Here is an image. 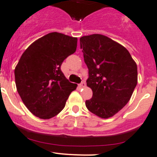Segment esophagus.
<instances>
[{"instance_id": "esophagus-1", "label": "esophagus", "mask_w": 157, "mask_h": 157, "mask_svg": "<svg viewBox=\"0 0 157 157\" xmlns=\"http://www.w3.org/2000/svg\"><path fill=\"white\" fill-rule=\"evenodd\" d=\"M79 86H80V87H85V86H86V83H85L84 81L81 82V83L79 84Z\"/></svg>"}]
</instances>
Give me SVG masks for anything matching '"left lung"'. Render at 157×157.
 Here are the masks:
<instances>
[{
    "label": "left lung",
    "instance_id": "1",
    "mask_svg": "<svg viewBox=\"0 0 157 157\" xmlns=\"http://www.w3.org/2000/svg\"><path fill=\"white\" fill-rule=\"evenodd\" d=\"M80 49L88 68L86 85L93 97L86 108L101 118L119 112L137 84V66L124 47L101 34L80 37Z\"/></svg>",
    "mask_w": 157,
    "mask_h": 157
}]
</instances>
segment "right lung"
<instances>
[{
	"label": "right lung",
	"instance_id": "obj_1",
	"mask_svg": "<svg viewBox=\"0 0 157 157\" xmlns=\"http://www.w3.org/2000/svg\"><path fill=\"white\" fill-rule=\"evenodd\" d=\"M77 38L53 32L38 39L23 53L14 70L17 90L27 109L40 119H51L64 108L77 85L60 70L76 51Z\"/></svg>",
	"mask_w": 157,
	"mask_h": 157
}]
</instances>
